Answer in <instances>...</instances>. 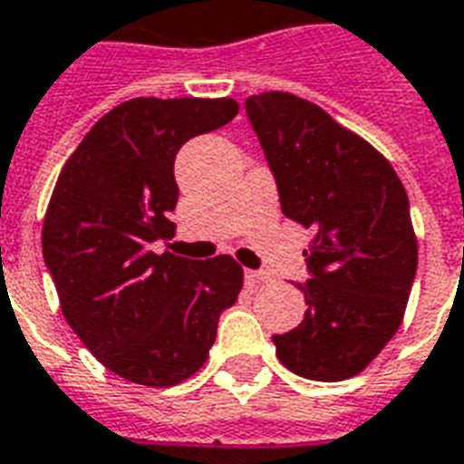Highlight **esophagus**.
I'll list each match as a JSON object with an SVG mask.
<instances>
[{"label":"esophagus","mask_w":464,"mask_h":464,"mask_svg":"<svg viewBox=\"0 0 464 464\" xmlns=\"http://www.w3.org/2000/svg\"><path fill=\"white\" fill-rule=\"evenodd\" d=\"M244 278L249 283L251 288H258V285H264V283L271 281V276L264 271H244Z\"/></svg>","instance_id":"esophagus-1"}]
</instances>
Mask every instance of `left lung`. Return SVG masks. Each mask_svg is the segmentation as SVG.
Masks as SVG:
<instances>
[{
	"instance_id": "1",
	"label": "left lung",
	"mask_w": 464,
	"mask_h": 464,
	"mask_svg": "<svg viewBox=\"0 0 464 464\" xmlns=\"http://www.w3.org/2000/svg\"><path fill=\"white\" fill-rule=\"evenodd\" d=\"M246 116L278 186L283 215L312 227L303 322L276 334L295 375L339 382L358 375L401 324L414 285L409 198L392 164L317 103L285 92L249 96Z\"/></svg>"
}]
</instances>
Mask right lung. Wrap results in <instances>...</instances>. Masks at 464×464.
Returning a JSON list of instances; mask_svg holds the SVG:
<instances>
[{
    "instance_id": "right-lung-1",
    "label": "right lung",
    "mask_w": 464,
    "mask_h": 464,
    "mask_svg": "<svg viewBox=\"0 0 464 464\" xmlns=\"http://www.w3.org/2000/svg\"><path fill=\"white\" fill-rule=\"evenodd\" d=\"M237 111L235 99H130L86 132L57 176L43 258L63 314L94 358L138 385L191 378L242 290V266L227 254L152 251L174 235L176 152Z\"/></svg>"
}]
</instances>
